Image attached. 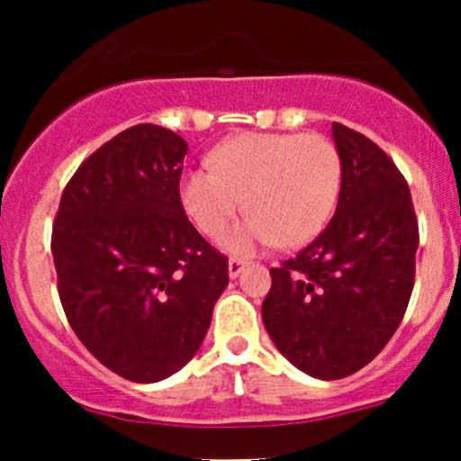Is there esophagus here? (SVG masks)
Listing matches in <instances>:
<instances>
[{"label": "esophagus", "mask_w": 461, "mask_h": 461, "mask_svg": "<svg viewBox=\"0 0 461 461\" xmlns=\"http://www.w3.org/2000/svg\"><path fill=\"white\" fill-rule=\"evenodd\" d=\"M245 260H240V258H231L230 260V265H227V271H230V278H239L240 274H243V269H245Z\"/></svg>", "instance_id": "esophagus-1"}]
</instances>
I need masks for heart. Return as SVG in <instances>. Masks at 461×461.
<instances>
[{
  "label": "heart",
  "mask_w": 461,
  "mask_h": 461,
  "mask_svg": "<svg viewBox=\"0 0 461 461\" xmlns=\"http://www.w3.org/2000/svg\"><path fill=\"white\" fill-rule=\"evenodd\" d=\"M210 166L183 174L178 194L207 236L221 234L240 207H249L245 221L221 239L231 254L307 245L331 221L340 198V154L322 134H240L212 152Z\"/></svg>",
  "instance_id": "1"
}]
</instances>
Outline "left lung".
Listing matches in <instances>:
<instances>
[{"label":"left lung","instance_id":"obj_1","mask_svg":"<svg viewBox=\"0 0 461 461\" xmlns=\"http://www.w3.org/2000/svg\"><path fill=\"white\" fill-rule=\"evenodd\" d=\"M342 161L336 214L298 256L269 269L263 322L276 348L318 380L360 371L409 307L420 234L409 185L371 139L331 125Z\"/></svg>","mask_w":461,"mask_h":461}]
</instances>
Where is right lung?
Here are the masks:
<instances>
[{
  "mask_svg": "<svg viewBox=\"0 0 461 461\" xmlns=\"http://www.w3.org/2000/svg\"><path fill=\"white\" fill-rule=\"evenodd\" d=\"M187 143L123 130L81 163L52 225L59 298L72 331L125 380H166L192 360L225 292L227 258L183 210Z\"/></svg>",
  "mask_w": 461,
  "mask_h": 461,
  "instance_id": "obj_1",
  "label": "right lung"
}]
</instances>
